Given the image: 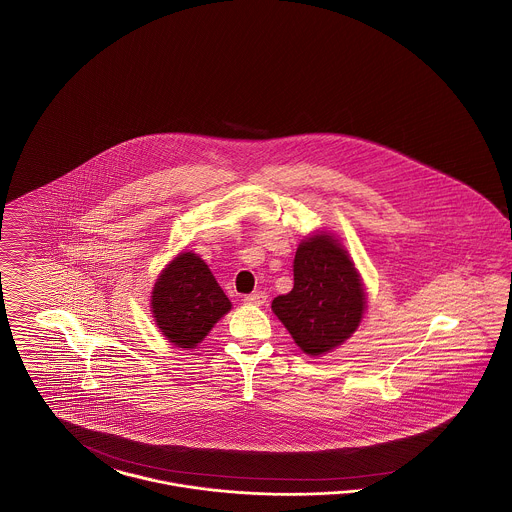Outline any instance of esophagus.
<instances>
[{
	"label": "esophagus",
	"mask_w": 512,
	"mask_h": 512,
	"mask_svg": "<svg viewBox=\"0 0 512 512\" xmlns=\"http://www.w3.org/2000/svg\"><path fill=\"white\" fill-rule=\"evenodd\" d=\"M244 300H246V304H256V306H262L266 300H268V295L266 293H252V295L244 296Z\"/></svg>",
	"instance_id": "obj_1"
}]
</instances>
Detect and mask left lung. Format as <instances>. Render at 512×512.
Listing matches in <instances>:
<instances>
[{
	"mask_svg": "<svg viewBox=\"0 0 512 512\" xmlns=\"http://www.w3.org/2000/svg\"><path fill=\"white\" fill-rule=\"evenodd\" d=\"M295 285L273 298L271 310L306 354L318 356L347 341L364 312V291L347 250L314 235L296 250Z\"/></svg>",
	"mask_w": 512,
	"mask_h": 512,
	"instance_id": "left-lung-1",
	"label": "left lung"
}]
</instances>
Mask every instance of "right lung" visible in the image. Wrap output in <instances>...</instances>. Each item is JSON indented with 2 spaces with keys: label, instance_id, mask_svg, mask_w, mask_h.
I'll use <instances>...</instances> for the list:
<instances>
[{
  "label": "right lung",
  "instance_id": "add662e5",
  "mask_svg": "<svg viewBox=\"0 0 512 512\" xmlns=\"http://www.w3.org/2000/svg\"><path fill=\"white\" fill-rule=\"evenodd\" d=\"M229 310L231 302L212 271L192 252L179 254L154 285L152 312L156 323L181 349L196 347Z\"/></svg>",
  "mask_w": 512,
  "mask_h": 512
}]
</instances>
